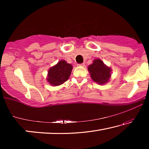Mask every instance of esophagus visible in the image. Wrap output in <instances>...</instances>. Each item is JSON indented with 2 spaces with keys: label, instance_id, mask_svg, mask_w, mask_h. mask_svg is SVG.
Returning <instances> with one entry per match:
<instances>
[{
  "label": "esophagus",
  "instance_id": "34e87169",
  "mask_svg": "<svg viewBox=\"0 0 149 149\" xmlns=\"http://www.w3.org/2000/svg\"><path fill=\"white\" fill-rule=\"evenodd\" d=\"M78 65H79V66L84 67V66H85V64H78Z\"/></svg>",
  "mask_w": 149,
  "mask_h": 149
}]
</instances>
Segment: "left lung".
Returning <instances> with one entry per match:
<instances>
[{"mask_svg": "<svg viewBox=\"0 0 149 149\" xmlns=\"http://www.w3.org/2000/svg\"><path fill=\"white\" fill-rule=\"evenodd\" d=\"M91 77L93 81L99 85L106 84L110 81L112 69L104 64L102 60L95 59L88 67Z\"/></svg>", "mask_w": 149, "mask_h": 149, "instance_id": "obj_1", "label": "left lung"}]
</instances>
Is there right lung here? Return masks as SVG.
I'll return each instance as SVG.
<instances>
[{
	"label": "right lung",
	"instance_id": "add662e5",
	"mask_svg": "<svg viewBox=\"0 0 149 149\" xmlns=\"http://www.w3.org/2000/svg\"><path fill=\"white\" fill-rule=\"evenodd\" d=\"M72 69V65L65 60H60L49 70L47 81L52 86H58L69 79Z\"/></svg>",
	"mask_w": 149,
	"mask_h": 149
}]
</instances>
